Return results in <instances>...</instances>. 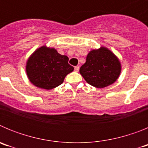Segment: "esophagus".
<instances>
[{
    "label": "esophagus",
    "mask_w": 148,
    "mask_h": 148,
    "mask_svg": "<svg viewBox=\"0 0 148 148\" xmlns=\"http://www.w3.org/2000/svg\"><path fill=\"white\" fill-rule=\"evenodd\" d=\"M75 72H78V71H79V66H75Z\"/></svg>",
    "instance_id": "1"
}]
</instances>
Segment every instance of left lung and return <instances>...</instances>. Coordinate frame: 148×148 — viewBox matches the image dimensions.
<instances>
[{
  "instance_id": "obj_1",
  "label": "left lung",
  "mask_w": 148,
  "mask_h": 148,
  "mask_svg": "<svg viewBox=\"0 0 148 148\" xmlns=\"http://www.w3.org/2000/svg\"><path fill=\"white\" fill-rule=\"evenodd\" d=\"M121 71V62L118 57L105 47L90 51L86 62L79 70L84 80L97 88L113 84L119 78Z\"/></svg>"
}]
</instances>
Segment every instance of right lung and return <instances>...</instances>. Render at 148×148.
<instances>
[{"mask_svg":"<svg viewBox=\"0 0 148 148\" xmlns=\"http://www.w3.org/2000/svg\"><path fill=\"white\" fill-rule=\"evenodd\" d=\"M67 56H62L55 48L42 46L29 57L26 72L29 80L35 87L44 90L56 88L64 82L74 68L68 64Z\"/></svg>","mask_w":148,"mask_h":148,"instance_id":"right-lung-1","label":"right lung"}]
</instances>
